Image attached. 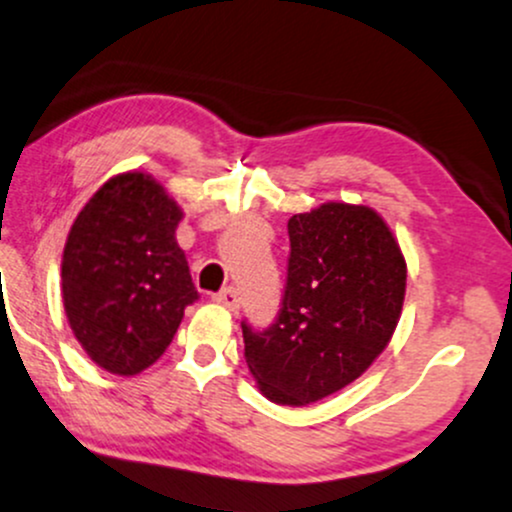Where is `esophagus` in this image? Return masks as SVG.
Listing matches in <instances>:
<instances>
[{
	"mask_svg": "<svg viewBox=\"0 0 512 512\" xmlns=\"http://www.w3.org/2000/svg\"><path fill=\"white\" fill-rule=\"evenodd\" d=\"M214 300H217L219 305L229 307L231 312H238V307H240V295H238L236 288H231V286H229V288H224V291L214 295Z\"/></svg>",
	"mask_w": 512,
	"mask_h": 512,
	"instance_id": "1",
	"label": "esophagus"
}]
</instances>
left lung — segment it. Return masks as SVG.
Instances as JSON below:
<instances>
[{
  "label": "left lung",
  "instance_id": "left-lung-1",
  "mask_svg": "<svg viewBox=\"0 0 512 512\" xmlns=\"http://www.w3.org/2000/svg\"><path fill=\"white\" fill-rule=\"evenodd\" d=\"M291 257L281 312L267 331L243 324L245 362L276 405L317 403L367 372L389 346L408 264L367 205L324 202L288 219Z\"/></svg>",
  "mask_w": 512,
  "mask_h": 512
}]
</instances>
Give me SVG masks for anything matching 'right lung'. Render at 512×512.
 Returning <instances> with one entry per match:
<instances>
[{
  "label": "right lung",
  "mask_w": 512,
  "mask_h": 512,
  "mask_svg": "<svg viewBox=\"0 0 512 512\" xmlns=\"http://www.w3.org/2000/svg\"><path fill=\"white\" fill-rule=\"evenodd\" d=\"M183 209L147 171L109 178L85 202L61 257V298L97 367L133 377L162 357L197 300L176 243Z\"/></svg>",
  "instance_id": "1"
}]
</instances>
